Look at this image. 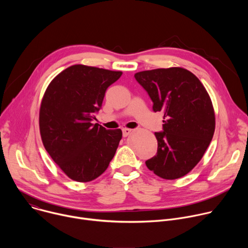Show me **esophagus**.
Here are the masks:
<instances>
[{
    "mask_svg": "<svg viewBox=\"0 0 248 248\" xmlns=\"http://www.w3.org/2000/svg\"><path fill=\"white\" fill-rule=\"evenodd\" d=\"M131 131H132V129H130V128H123V136L126 137Z\"/></svg>",
    "mask_w": 248,
    "mask_h": 248,
    "instance_id": "1",
    "label": "esophagus"
}]
</instances>
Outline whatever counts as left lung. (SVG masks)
I'll use <instances>...</instances> for the list:
<instances>
[{
	"mask_svg": "<svg viewBox=\"0 0 248 248\" xmlns=\"http://www.w3.org/2000/svg\"><path fill=\"white\" fill-rule=\"evenodd\" d=\"M148 93L153 111L164 114L163 130L155 132L157 154L145 162L165 180L188 173L201 160L215 131V113L200 80L182 67L157 68L134 75Z\"/></svg>",
	"mask_w": 248,
	"mask_h": 248,
	"instance_id": "1",
	"label": "left lung"
}]
</instances>
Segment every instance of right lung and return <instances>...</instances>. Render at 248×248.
Instances as JSON below:
<instances>
[{
    "label": "right lung",
    "instance_id": "1",
    "mask_svg": "<svg viewBox=\"0 0 248 248\" xmlns=\"http://www.w3.org/2000/svg\"><path fill=\"white\" fill-rule=\"evenodd\" d=\"M122 72L75 64L49 84L42 99L39 126L51 158L69 179L95 180L114 158L123 132L92 122L102 107L107 88Z\"/></svg>",
    "mask_w": 248,
    "mask_h": 248
}]
</instances>
